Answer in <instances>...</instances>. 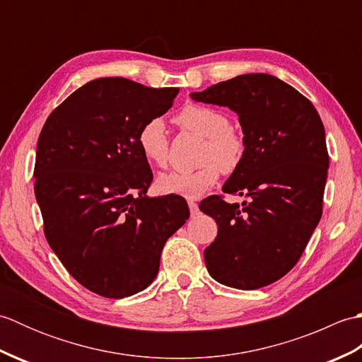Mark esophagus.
I'll use <instances>...</instances> for the list:
<instances>
[{"label":"esophagus","instance_id":"esophagus-1","mask_svg":"<svg viewBox=\"0 0 362 362\" xmlns=\"http://www.w3.org/2000/svg\"><path fill=\"white\" fill-rule=\"evenodd\" d=\"M188 206H189V213L191 216H196V214L199 213V206L196 202H188Z\"/></svg>","mask_w":362,"mask_h":362}]
</instances>
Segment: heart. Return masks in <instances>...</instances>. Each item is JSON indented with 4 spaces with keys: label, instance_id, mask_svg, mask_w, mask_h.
Returning a JSON list of instances; mask_svg holds the SVG:
<instances>
[{
    "label": "heart",
    "instance_id": "1",
    "mask_svg": "<svg viewBox=\"0 0 362 362\" xmlns=\"http://www.w3.org/2000/svg\"><path fill=\"white\" fill-rule=\"evenodd\" d=\"M175 122L205 138L199 158L204 165L189 173L173 171L160 175L156 187L163 194L199 199L216 185L221 169L232 173L240 166L244 144L230 129V119L213 107L187 104L175 115ZM138 148L143 158L152 166L165 168L168 165L169 141L163 121L156 118L143 124L138 132Z\"/></svg>",
    "mask_w": 362,
    "mask_h": 362
}]
</instances>
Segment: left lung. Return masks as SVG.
I'll use <instances>...</instances> for the list:
<instances>
[{
  "mask_svg": "<svg viewBox=\"0 0 362 362\" xmlns=\"http://www.w3.org/2000/svg\"><path fill=\"white\" fill-rule=\"evenodd\" d=\"M197 103L228 107L243 129V158L222 187L247 201L206 197L199 209L218 224L204 250L221 284L252 291L296 266L322 216L328 152L317 110L289 83L264 73L241 74L204 91Z\"/></svg>",
  "mask_w": 362,
  "mask_h": 362,
  "instance_id": "1",
  "label": "left lung"
}]
</instances>
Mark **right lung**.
Masks as SVG:
<instances>
[{"label":"right lung","mask_w":362,"mask_h":362,"mask_svg":"<svg viewBox=\"0 0 362 362\" xmlns=\"http://www.w3.org/2000/svg\"><path fill=\"white\" fill-rule=\"evenodd\" d=\"M177 93L124 78L90 81L38 136L34 191L46 240L71 276L103 297L148 288L168 238L189 218L183 197L146 194L152 171L138 148L143 124Z\"/></svg>","instance_id":"1"}]
</instances>
